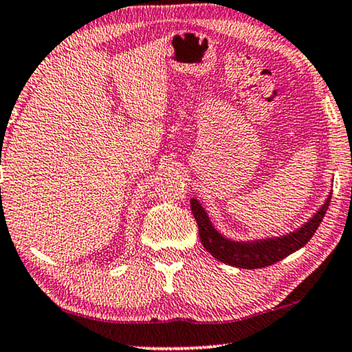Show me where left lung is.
<instances>
[{
	"label": "left lung",
	"instance_id": "left-lung-1",
	"mask_svg": "<svg viewBox=\"0 0 352 352\" xmlns=\"http://www.w3.org/2000/svg\"><path fill=\"white\" fill-rule=\"evenodd\" d=\"M331 194L322 208L307 221L305 226H301L296 232H292L288 235H282V237L276 239H266V240H256V242H232V240L226 239L221 235L218 230L213 228L208 214L201 208L199 201L192 199L190 206L194 218L199 224V234L201 245L210 252L216 259L223 261L230 266L242 267V269H261L271 264L280 261V259L287 258L296 250L309 242L312 235L319 228V224L324 219V216L329 210Z\"/></svg>",
	"mask_w": 352,
	"mask_h": 352
}]
</instances>
